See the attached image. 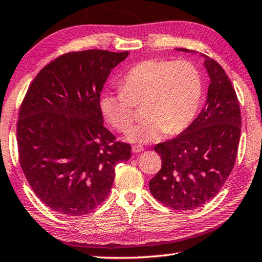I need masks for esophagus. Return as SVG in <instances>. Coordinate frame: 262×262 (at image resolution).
Returning a JSON list of instances; mask_svg holds the SVG:
<instances>
[{"instance_id": "1", "label": "esophagus", "mask_w": 262, "mask_h": 262, "mask_svg": "<svg viewBox=\"0 0 262 262\" xmlns=\"http://www.w3.org/2000/svg\"><path fill=\"white\" fill-rule=\"evenodd\" d=\"M143 150H144L143 146H140V145L132 146V152H134V153H140V152H143Z\"/></svg>"}]
</instances>
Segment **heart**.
<instances>
[{
	"label": "heart",
	"instance_id": "heart-1",
	"mask_svg": "<svg viewBox=\"0 0 262 262\" xmlns=\"http://www.w3.org/2000/svg\"><path fill=\"white\" fill-rule=\"evenodd\" d=\"M122 90L104 92L101 113L115 130L126 134L143 105L145 118L132 128L127 139L152 143L184 131L193 121L203 100V76L187 59L152 58L137 64L121 82Z\"/></svg>",
	"mask_w": 262,
	"mask_h": 262
}]
</instances>
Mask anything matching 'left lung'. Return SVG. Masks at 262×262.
<instances>
[{"label":"left lung","instance_id":"obj_1","mask_svg":"<svg viewBox=\"0 0 262 262\" xmlns=\"http://www.w3.org/2000/svg\"><path fill=\"white\" fill-rule=\"evenodd\" d=\"M205 67L210 84L204 109L180 136L154 147L162 166L149 181V191L175 210L198 208L219 193L239 145L242 117L235 89L215 59L205 56Z\"/></svg>","mask_w":262,"mask_h":262}]
</instances>
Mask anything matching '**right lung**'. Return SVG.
Segmentation results:
<instances>
[{"instance_id":"1","label":"right lung","mask_w":262,"mask_h":262,"mask_svg":"<svg viewBox=\"0 0 262 262\" xmlns=\"http://www.w3.org/2000/svg\"><path fill=\"white\" fill-rule=\"evenodd\" d=\"M127 52L66 53L31 82L19 108V163L32 190L54 212L80 216L107 198L115 166L131 157L130 144L103 125L100 93Z\"/></svg>"}]
</instances>
